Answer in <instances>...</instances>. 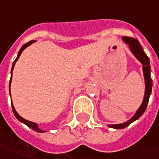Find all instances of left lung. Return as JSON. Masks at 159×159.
Returning <instances> with one entry per match:
<instances>
[{"label":"left lung","instance_id":"obj_1","mask_svg":"<svg viewBox=\"0 0 159 159\" xmlns=\"http://www.w3.org/2000/svg\"><path fill=\"white\" fill-rule=\"evenodd\" d=\"M122 39L129 45V48L131 50V52H133L135 57L139 60L143 64V75H144V80H145V93H144V98L143 101L142 103L141 107H139V109L137 110V112H135L133 117L131 118L129 120H128L127 122L122 124H115V125H108L110 128L116 129H124L126 127H128L129 125L132 123L133 121L136 120L140 116L143 115V113L145 112L146 107L148 105L149 102V98L151 96V90H152V80L151 77V65H150V61L149 58L146 55V53L143 52L142 47L140 46L138 40H136L134 38L131 37H126L124 36L122 37Z\"/></svg>","mask_w":159,"mask_h":159}]
</instances>
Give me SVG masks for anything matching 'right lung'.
Masks as SVG:
<instances>
[{
	"mask_svg": "<svg viewBox=\"0 0 159 159\" xmlns=\"http://www.w3.org/2000/svg\"><path fill=\"white\" fill-rule=\"evenodd\" d=\"M33 42H35V40H30V41L27 42L26 44H25L23 47H21V49L19 50V52H18V55H17V57H16V59L14 61V62H13V65H12V69H11V74H12V70H13V69H14V66L15 64H16V61L18 60V58H19V56L21 55V53H22V52H23V50H25L26 47H28V46H30V44H32ZM11 76H12V75H11ZM10 83H11V78H10V82H9V90H10ZM10 92V91H9ZM11 105H12V110H13V112H14L15 116H16V118L18 120H20L21 122H23V123H25V125H27L29 128H30V129H32L33 130H35V131H37V132H39V133H42V132H44L43 130H41V129H39V128H38V125L36 123H34V122H31V121H29V120H26L25 119H24V118H22L21 116H20L19 114L16 112V111L15 110L14 107H13V104L11 103Z\"/></svg>",
	"mask_w": 159,
	"mask_h": 159,
	"instance_id": "obj_1",
	"label": "right lung"
}]
</instances>
